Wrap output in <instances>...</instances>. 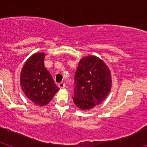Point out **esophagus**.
<instances>
[{
	"label": "esophagus",
	"instance_id": "1",
	"mask_svg": "<svg viewBox=\"0 0 147 147\" xmlns=\"http://www.w3.org/2000/svg\"><path fill=\"white\" fill-rule=\"evenodd\" d=\"M58 87H59V88H61V89H62V88H64L65 87V83L63 82H60L58 84Z\"/></svg>",
	"mask_w": 147,
	"mask_h": 147
}]
</instances>
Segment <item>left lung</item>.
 <instances>
[{
	"instance_id": "8db88e82",
	"label": "left lung",
	"mask_w": 147,
	"mask_h": 147,
	"mask_svg": "<svg viewBox=\"0 0 147 147\" xmlns=\"http://www.w3.org/2000/svg\"><path fill=\"white\" fill-rule=\"evenodd\" d=\"M73 100L82 110H90L99 105L112 86L110 71L105 62L95 56L83 57L74 76Z\"/></svg>"
}]
</instances>
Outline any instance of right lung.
Returning <instances> with one entry per match:
<instances>
[{
	"label": "right lung",
	"instance_id": "1",
	"mask_svg": "<svg viewBox=\"0 0 147 147\" xmlns=\"http://www.w3.org/2000/svg\"><path fill=\"white\" fill-rule=\"evenodd\" d=\"M44 53H36L26 62L20 74V85L23 93L39 106L50 102L59 90L50 73L44 66Z\"/></svg>",
	"mask_w": 147,
	"mask_h": 147
}]
</instances>
